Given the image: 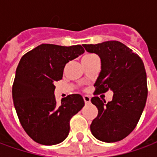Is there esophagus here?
I'll return each mask as SVG.
<instances>
[{"instance_id":"obj_1","label":"esophagus","mask_w":157,"mask_h":157,"mask_svg":"<svg viewBox=\"0 0 157 157\" xmlns=\"http://www.w3.org/2000/svg\"><path fill=\"white\" fill-rule=\"evenodd\" d=\"M83 99H84L85 103H89V102H91V98L89 96H83Z\"/></svg>"}]
</instances>
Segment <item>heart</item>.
Returning <instances> with one entry per match:
<instances>
[{
    "label": "heart",
    "mask_w": 157,
    "mask_h": 157,
    "mask_svg": "<svg viewBox=\"0 0 157 157\" xmlns=\"http://www.w3.org/2000/svg\"><path fill=\"white\" fill-rule=\"evenodd\" d=\"M96 55H86L84 58L82 59H89V58H92V57H95Z\"/></svg>",
    "instance_id": "1"
}]
</instances>
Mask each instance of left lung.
<instances>
[{
  "instance_id": "obj_1",
  "label": "left lung",
  "mask_w": 157,
  "mask_h": 157,
  "mask_svg": "<svg viewBox=\"0 0 157 157\" xmlns=\"http://www.w3.org/2000/svg\"><path fill=\"white\" fill-rule=\"evenodd\" d=\"M83 47L98 55L102 63L94 84L95 97L91 99L98 109L91 131L99 140L119 141L135 129L145 106L148 89L144 63L131 48L115 40ZM109 90L114 96L111 102L106 103L97 95Z\"/></svg>"
}]
</instances>
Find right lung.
Returning a JSON list of instances; mask_svg holds the SVG:
<instances>
[{"label": "right lung", "mask_w": 157, "mask_h": 157, "mask_svg": "<svg viewBox=\"0 0 157 157\" xmlns=\"http://www.w3.org/2000/svg\"><path fill=\"white\" fill-rule=\"evenodd\" d=\"M82 45L43 44L26 53L19 62L12 85V99L22 128L39 144L56 145L68 136L70 120L85 105L71 94L57 103L55 82L61 80L65 65L82 53Z\"/></svg>", "instance_id": "add662e5"}]
</instances>
